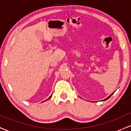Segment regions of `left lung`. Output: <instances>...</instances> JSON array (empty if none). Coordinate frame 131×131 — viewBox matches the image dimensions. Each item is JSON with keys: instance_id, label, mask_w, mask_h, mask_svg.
<instances>
[{"instance_id": "left-lung-1", "label": "left lung", "mask_w": 131, "mask_h": 131, "mask_svg": "<svg viewBox=\"0 0 131 131\" xmlns=\"http://www.w3.org/2000/svg\"><path fill=\"white\" fill-rule=\"evenodd\" d=\"M113 94H114V92H113V94H111V95H110L108 97H107V98H106V99H105V100H107V99H108L110 98V97H111V96H112V95H113Z\"/></svg>"}]
</instances>
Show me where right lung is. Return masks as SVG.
Instances as JSON below:
<instances>
[{"instance_id":"right-lung-1","label":"right lung","mask_w":131,"mask_h":131,"mask_svg":"<svg viewBox=\"0 0 131 131\" xmlns=\"http://www.w3.org/2000/svg\"><path fill=\"white\" fill-rule=\"evenodd\" d=\"M52 97V95H51V96H50V97H49V99H50V97ZM48 99H47V100H48Z\"/></svg>"}]
</instances>
